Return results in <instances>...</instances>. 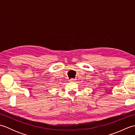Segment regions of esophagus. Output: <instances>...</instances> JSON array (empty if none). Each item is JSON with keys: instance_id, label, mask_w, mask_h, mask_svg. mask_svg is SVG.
<instances>
[{"instance_id": "1", "label": "esophagus", "mask_w": 135, "mask_h": 135, "mask_svg": "<svg viewBox=\"0 0 135 135\" xmlns=\"http://www.w3.org/2000/svg\"><path fill=\"white\" fill-rule=\"evenodd\" d=\"M75 81V79L74 78H71L70 79V81H71V82H74Z\"/></svg>"}]
</instances>
